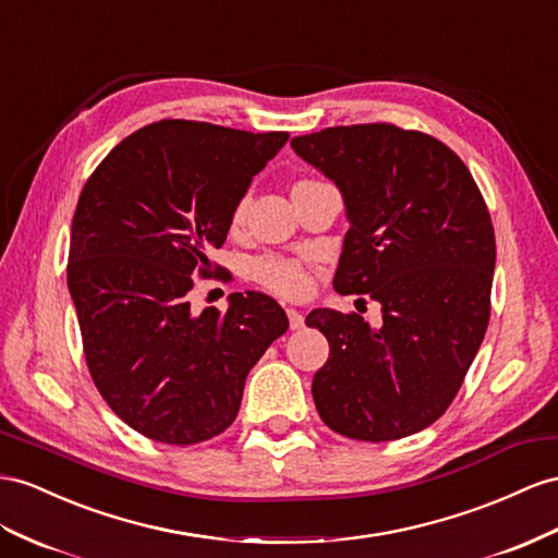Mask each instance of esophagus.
Wrapping results in <instances>:
<instances>
[{
	"label": "esophagus",
	"instance_id": "obj_1",
	"mask_svg": "<svg viewBox=\"0 0 558 558\" xmlns=\"http://www.w3.org/2000/svg\"><path fill=\"white\" fill-rule=\"evenodd\" d=\"M288 318H290V327L292 330H302L304 327V316L296 308H288Z\"/></svg>",
	"mask_w": 558,
	"mask_h": 558
}]
</instances>
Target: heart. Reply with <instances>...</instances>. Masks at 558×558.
I'll list each match as a JSON object with an SVG mask.
<instances>
[{"instance_id":"1","label":"heart","mask_w":558,"mask_h":558,"mask_svg":"<svg viewBox=\"0 0 558 558\" xmlns=\"http://www.w3.org/2000/svg\"><path fill=\"white\" fill-rule=\"evenodd\" d=\"M250 205V197H240L233 209V223L242 221ZM252 276L264 288L274 290L282 296H302L308 292V274L304 264L294 256L284 254H264L252 264Z\"/></svg>"}]
</instances>
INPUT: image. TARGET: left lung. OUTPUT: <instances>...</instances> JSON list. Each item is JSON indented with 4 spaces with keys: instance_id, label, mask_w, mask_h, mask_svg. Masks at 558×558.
Listing matches in <instances>:
<instances>
[{
    "instance_id": "obj_1",
    "label": "left lung",
    "mask_w": 558,
    "mask_h": 558,
    "mask_svg": "<svg viewBox=\"0 0 558 558\" xmlns=\"http://www.w3.org/2000/svg\"><path fill=\"white\" fill-rule=\"evenodd\" d=\"M332 179L351 221L335 290L381 304V327L316 308L330 359L311 384L318 415L355 440H396L454 401L490 320L495 231L466 165L446 143L389 122L294 136Z\"/></svg>"
}]
</instances>
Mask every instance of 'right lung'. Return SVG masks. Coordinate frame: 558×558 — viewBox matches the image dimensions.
Returning <instances> with one entry per match:
<instances>
[{
  "label": "right lung",
  "mask_w": 558,
  "mask_h": 558,
  "mask_svg": "<svg viewBox=\"0 0 558 558\" xmlns=\"http://www.w3.org/2000/svg\"><path fill=\"white\" fill-rule=\"evenodd\" d=\"M290 138L160 120L112 148L84 183L70 228L68 290L98 393L134 432L193 446L233 424L250 369L288 332L262 292L193 316V276L221 266L238 199Z\"/></svg>",
  "instance_id": "add662e5"
}]
</instances>
